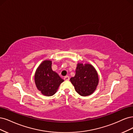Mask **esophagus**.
Segmentation results:
<instances>
[{
    "label": "esophagus",
    "instance_id": "1",
    "mask_svg": "<svg viewBox=\"0 0 133 133\" xmlns=\"http://www.w3.org/2000/svg\"><path fill=\"white\" fill-rule=\"evenodd\" d=\"M64 80H65V81H69V80H70V77H68V76H66L65 77H64Z\"/></svg>",
    "mask_w": 133,
    "mask_h": 133
}]
</instances>
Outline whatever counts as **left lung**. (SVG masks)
<instances>
[{
	"label": "left lung",
	"instance_id": "left-lung-1",
	"mask_svg": "<svg viewBox=\"0 0 133 133\" xmlns=\"http://www.w3.org/2000/svg\"><path fill=\"white\" fill-rule=\"evenodd\" d=\"M75 91L79 95L87 96L95 91L98 84V76L95 68L90 64L78 63L76 75L70 79Z\"/></svg>",
	"mask_w": 133,
	"mask_h": 133
}]
</instances>
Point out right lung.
Masks as SVG:
<instances>
[{"label":"right lung","instance_id":"obj_1","mask_svg":"<svg viewBox=\"0 0 133 133\" xmlns=\"http://www.w3.org/2000/svg\"><path fill=\"white\" fill-rule=\"evenodd\" d=\"M51 65V61H44L37 68L35 75L36 87L42 95L46 96L54 95L63 82L57 73L52 70Z\"/></svg>","mask_w":133,"mask_h":133}]
</instances>
